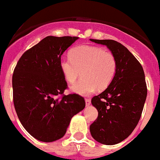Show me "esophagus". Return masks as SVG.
<instances>
[{
	"label": "esophagus",
	"mask_w": 160,
	"mask_h": 160,
	"mask_svg": "<svg viewBox=\"0 0 160 160\" xmlns=\"http://www.w3.org/2000/svg\"><path fill=\"white\" fill-rule=\"evenodd\" d=\"M85 102H86V106H89V105L91 104V100H90V99H88V98H87L86 100H85Z\"/></svg>",
	"instance_id": "34e87169"
}]
</instances>
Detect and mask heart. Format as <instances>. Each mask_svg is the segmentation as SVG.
<instances>
[{
  "instance_id": "1",
  "label": "heart",
  "mask_w": 160,
  "mask_h": 160,
  "mask_svg": "<svg viewBox=\"0 0 160 160\" xmlns=\"http://www.w3.org/2000/svg\"><path fill=\"white\" fill-rule=\"evenodd\" d=\"M59 68L68 82L72 83L80 76L82 78L72 84L71 90L82 96L91 95L97 89H106L113 81L117 62L113 53L104 48L91 45L75 47L70 58L62 57Z\"/></svg>"
}]
</instances>
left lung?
Wrapping results in <instances>:
<instances>
[{
	"label": "left lung",
	"mask_w": 160,
	"mask_h": 160,
	"mask_svg": "<svg viewBox=\"0 0 160 160\" xmlns=\"http://www.w3.org/2000/svg\"><path fill=\"white\" fill-rule=\"evenodd\" d=\"M90 40L107 46L117 62L112 83L92 99L98 116L90 126V132L101 144L116 145L128 137L140 121L147 97L145 72L140 62L121 43L112 39Z\"/></svg>",
	"instance_id": "left-lung-1"
}]
</instances>
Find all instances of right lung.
<instances>
[{
    "mask_svg": "<svg viewBox=\"0 0 160 160\" xmlns=\"http://www.w3.org/2000/svg\"><path fill=\"white\" fill-rule=\"evenodd\" d=\"M78 39L47 36L23 53L14 70L13 102L18 118L33 137L43 142L62 138L72 116L86 105L78 94L63 95L68 85L59 68L62 54Z\"/></svg>",
    "mask_w": 160,
    "mask_h": 160,
    "instance_id": "1",
    "label": "right lung"
}]
</instances>
